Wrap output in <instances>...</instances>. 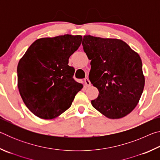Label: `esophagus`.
<instances>
[{
  "mask_svg": "<svg viewBox=\"0 0 160 160\" xmlns=\"http://www.w3.org/2000/svg\"><path fill=\"white\" fill-rule=\"evenodd\" d=\"M85 84H86V85L88 86V87H90V86L91 85V82H90V80L88 79V78H86L85 79Z\"/></svg>",
  "mask_w": 160,
  "mask_h": 160,
  "instance_id": "obj_1",
  "label": "esophagus"
}]
</instances>
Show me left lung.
Instances as JSON below:
<instances>
[{"label": "left lung", "instance_id": "left-lung-1", "mask_svg": "<svg viewBox=\"0 0 160 160\" xmlns=\"http://www.w3.org/2000/svg\"><path fill=\"white\" fill-rule=\"evenodd\" d=\"M82 44L91 60L89 78L99 91L92 105L111 119L128 115L139 102L145 86L139 54L118 39L86 35Z\"/></svg>", "mask_w": 160, "mask_h": 160}]
</instances>
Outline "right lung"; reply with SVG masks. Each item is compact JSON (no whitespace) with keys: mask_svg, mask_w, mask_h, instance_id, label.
I'll list each match as a JSON object with an SVG mask.
<instances>
[{"mask_svg":"<svg viewBox=\"0 0 160 160\" xmlns=\"http://www.w3.org/2000/svg\"><path fill=\"white\" fill-rule=\"evenodd\" d=\"M81 35L38 39L18 65V87L26 107L37 117L53 119L71 106L83 88L74 80L68 59L81 44Z\"/></svg>","mask_w":160,"mask_h":160,"instance_id":"1","label":"right lung"}]
</instances>
